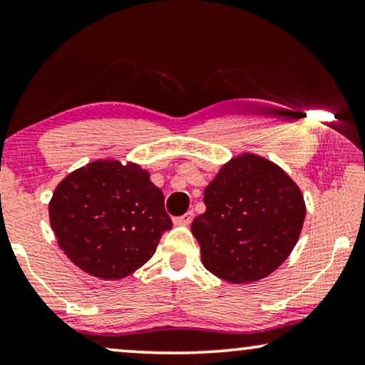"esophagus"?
<instances>
[{"label": "esophagus", "mask_w": 365, "mask_h": 365, "mask_svg": "<svg viewBox=\"0 0 365 365\" xmlns=\"http://www.w3.org/2000/svg\"><path fill=\"white\" fill-rule=\"evenodd\" d=\"M192 217H194V212L187 211L186 214H182V216L174 217V224H176V226H189L192 221Z\"/></svg>", "instance_id": "34e87169"}]
</instances>
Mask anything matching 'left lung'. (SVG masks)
<instances>
[{
	"label": "left lung",
	"mask_w": 365,
	"mask_h": 365,
	"mask_svg": "<svg viewBox=\"0 0 365 365\" xmlns=\"http://www.w3.org/2000/svg\"><path fill=\"white\" fill-rule=\"evenodd\" d=\"M206 212L191 231L204 267L232 284L264 279L289 257L301 236L306 202L286 171L242 153L204 189Z\"/></svg>",
	"instance_id": "obj_1"
}]
</instances>
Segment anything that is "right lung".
I'll return each mask as SVG.
<instances>
[{"label": "right lung", "mask_w": 365, "mask_h": 365, "mask_svg": "<svg viewBox=\"0 0 365 365\" xmlns=\"http://www.w3.org/2000/svg\"><path fill=\"white\" fill-rule=\"evenodd\" d=\"M49 222L71 262L104 281L146 264L173 227L149 173L118 159H98L68 174L49 201Z\"/></svg>", "instance_id": "obj_1"}]
</instances>
